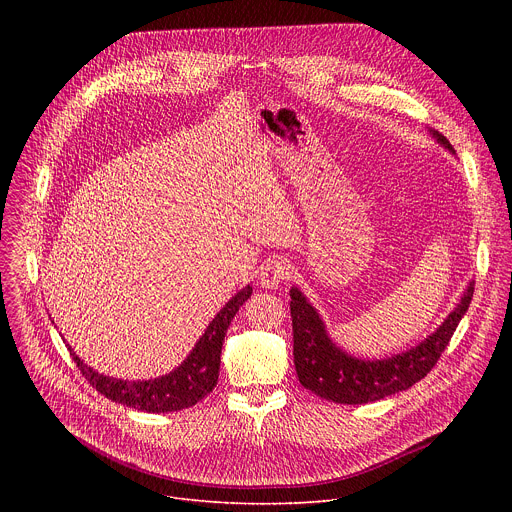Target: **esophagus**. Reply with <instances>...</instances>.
<instances>
[{
    "instance_id": "1",
    "label": "esophagus",
    "mask_w": 512,
    "mask_h": 512,
    "mask_svg": "<svg viewBox=\"0 0 512 512\" xmlns=\"http://www.w3.org/2000/svg\"><path fill=\"white\" fill-rule=\"evenodd\" d=\"M289 263L283 259L267 261L259 271V283L267 289H277L285 279H289Z\"/></svg>"
}]
</instances>
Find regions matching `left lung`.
<instances>
[{"instance_id":"obj_1","label":"left lung","mask_w":512,"mask_h":512,"mask_svg":"<svg viewBox=\"0 0 512 512\" xmlns=\"http://www.w3.org/2000/svg\"><path fill=\"white\" fill-rule=\"evenodd\" d=\"M433 137L454 154L452 143L433 131ZM291 326H294V364L300 383L318 397L344 405L373 403L421 381L440 360L474 296V281L454 312L431 336L407 352L383 360H360L340 350L326 334L318 312L298 287L289 289Z\"/></svg>"}]
</instances>
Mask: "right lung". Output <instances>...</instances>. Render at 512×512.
<instances>
[{"mask_svg": "<svg viewBox=\"0 0 512 512\" xmlns=\"http://www.w3.org/2000/svg\"><path fill=\"white\" fill-rule=\"evenodd\" d=\"M253 287H243L239 294L225 304V308L214 316V320L208 324L188 358L180 364V367L160 379L150 381H121L113 377L99 375L91 367L70 350L72 360L77 362L79 371L83 377L107 399L133 407L137 411L148 413H168V411H180L186 407L196 405L200 399H204L218 381V369H221V350L225 342L227 328L231 326V320L239 312V308L251 298Z\"/></svg>", "mask_w": 512, "mask_h": 512, "instance_id": "add662e5", "label": "right lung"}]
</instances>
